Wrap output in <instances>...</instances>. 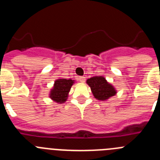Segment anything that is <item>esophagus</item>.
Segmentation results:
<instances>
[{"mask_svg":"<svg viewBox=\"0 0 160 160\" xmlns=\"http://www.w3.org/2000/svg\"><path fill=\"white\" fill-rule=\"evenodd\" d=\"M78 81L81 82H85V81H86V78L83 77V76H80V77H78Z\"/></svg>","mask_w":160,"mask_h":160,"instance_id":"34e87169","label":"esophagus"}]
</instances>
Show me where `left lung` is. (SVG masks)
I'll return each mask as SVG.
<instances>
[{"label": "left lung", "instance_id": "left-lung-1", "mask_svg": "<svg viewBox=\"0 0 160 160\" xmlns=\"http://www.w3.org/2000/svg\"><path fill=\"white\" fill-rule=\"evenodd\" d=\"M87 84L90 86L94 98L98 100H106L116 94L113 86L108 83L105 78L95 76L87 79Z\"/></svg>", "mask_w": 160, "mask_h": 160}]
</instances>
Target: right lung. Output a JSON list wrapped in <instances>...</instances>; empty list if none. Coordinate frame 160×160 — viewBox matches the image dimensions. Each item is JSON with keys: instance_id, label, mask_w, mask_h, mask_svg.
Instances as JSON below:
<instances>
[{"instance_id": "obj_1", "label": "right lung", "mask_w": 160, "mask_h": 160, "mask_svg": "<svg viewBox=\"0 0 160 160\" xmlns=\"http://www.w3.org/2000/svg\"><path fill=\"white\" fill-rule=\"evenodd\" d=\"M73 83V80L72 79L61 78L56 80L49 94L50 98L57 102L63 103L66 102Z\"/></svg>"}]
</instances>
